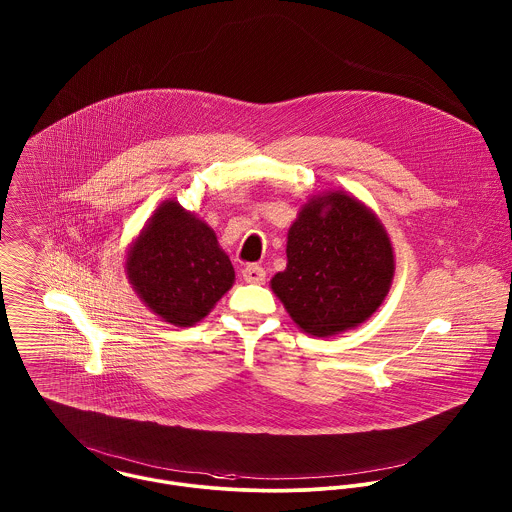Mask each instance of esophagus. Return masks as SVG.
Segmentation results:
<instances>
[{"instance_id": "1", "label": "esophagus", "mask_w": 512, "mask_h": 512, "mask_svg": "<svg viewBox=\"0 0 512 512\" xmlns=\"http://www.w3.org/2000/svg\"><path fill=\"white\" fill-rule=\"evenodd\" d=\"M242 276L248 284H264L266 282V270L258 264H248L244 270H242Z\"/></svg>"}]
</instances>
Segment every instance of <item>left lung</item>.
<instances>
[{"label":"left lung","mask_w":512,"mask_h":512,"mask_svg":"<svg viewBox=\"0 0 512 512\" xmlns=\"http://www.w3.org/2000/svg\"><path fill=\"white\" fill-rule=\"evenodd\" d=\"M288 268L272 278L293 321L313 337H329L366 321L394 276L382 224L345 193L311 199L288 234Z\"/></svg>","instance_id":"obj_1"}]
</instances>
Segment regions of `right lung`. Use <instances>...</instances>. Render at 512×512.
<instances>
[{"label": "right lung", "instance_id": "right-lung-1", "mask_svg": "<svg viewBox=\"0 0 512 512\" xmlns=\"http://www.w3.org/2000/svg\"><path fill=\"white\" fill-rule=\"evenodd\" d=\"M126 270L147 307L177 327L201 321L234 282L215 232L175 201L151 217L128 254Z\"/></svg>", "mask_w": 512, "mask_h": 512}]
</instances>
